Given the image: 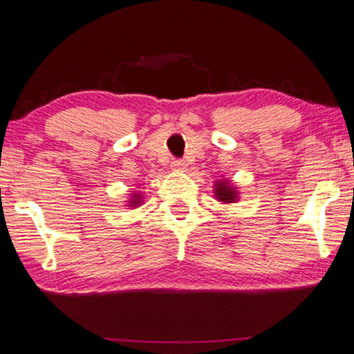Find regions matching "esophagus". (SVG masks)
<instances>
[{
	"instance_id": "esophagus-1",
	"label": "esophagus",
	"mask_w": 354,
	"mask_h": 354,
	"mask_svg": "<svg viewBox=\"0 0 354 354\" xmlns=\"http://www.w3.org/2000/svg\"><path fill=\"white\" fill-rule=\"evenodd\" d=\"M172 167L176 169V171H183V169H185V162H183L182 159H174Z\"/></svg>"
}]
</instances>
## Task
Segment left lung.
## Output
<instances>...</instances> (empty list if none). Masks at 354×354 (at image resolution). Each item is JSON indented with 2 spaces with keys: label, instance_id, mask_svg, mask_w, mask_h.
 Here are the masks:
<instances>
[{
  "label": "left lung",
  "instance_id": "1",
  "mask_svg": "<svg viewBox=\"0 0 354 354\" xmlns=\"http://www.w3.org/2000/svg\"><path fill=\"white\" fill-rule=\"evenodd\" d=\"M216 196L219 198V201H224V203H232L236 200V192L234 188H230L227 183H217V188H216Z\"/></svg>",
  "mask_w": 354,
  "mask_h": 354
}]
</instances>
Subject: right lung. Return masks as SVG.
<instances>
[{
  "label": "right lung",
  "instance_id": "right-lung-1",
  "mask_svg": "<svg viewBox=\"0 0 354 354\" xmlns=\"http://www.w3.org/2000/svg\"><path fill=\"white\" fill-rule=\"evenodd\" d=\"M138 198H140L138 195H135V200L132 201V205H133V206H135V205H138V203H140V200H138Z\"/></svg>",
  "mask_w": 354,
  "mask_h": 354
}]
</instances>
